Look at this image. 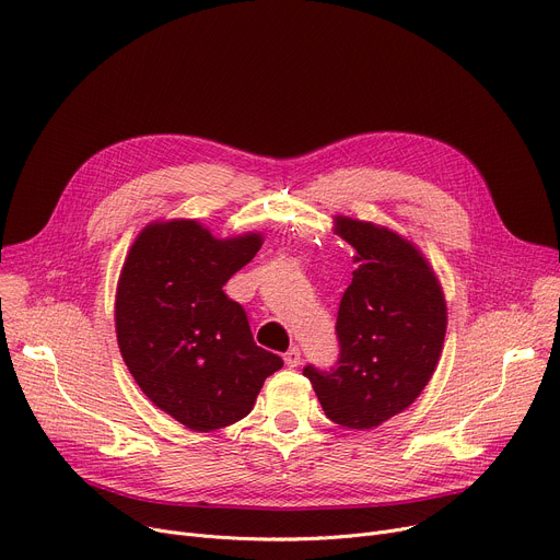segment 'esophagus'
<instances>
[{"instance_id":"1","label":"esophagus","mask_w":560,"mask_h":560,"mask_svg":"<svg viewBox=\"0 0 560 560\" xmlns=\"http://www.w3.org/2000/svg\"><path fill=\"white\" fill-rule=\"evenodd\" d=\"M284 363L289 365V368H298L300 365V348H289L287 352H284Z\"/></svg>"}]
</instances>
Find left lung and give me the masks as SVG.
I'll list each match as a JSON object with an SVG mask.
<instances>
[{"mask_svg":"<svg viewBox=\"0 0 560 560\" xmlns=\"http://www.w3.org/2000/svg\"><path fill=\"white\" fill-rule=\"evenodd\" d=\"M336 235L354 246L359 265L338 305V359L303 374L334 423L368 430L406 410L433 376L446 303L433 269L397 233L336 218Z\"/></svg>","mask_w":560,"mask_h":560,"instance_id":"1","label":"left lung"}]
</instances>
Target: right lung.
Instances as JSON below:
<instances>
[{
  "label": "right lung",
  "mask_w": 560,
  "mask_h": 560,
  "mask_svg": "<svg viewBox=\"0 0 560 560\" xmlns=\"http://www.w3.org/2000/svg\"><path fill=\"white\" fill-rule=\"evenodd\" d=\"M260 235L214 240L197 222L150 224L116 291L122 361L154 406L208 433L244 419L282 359L255 346L224 284L260 250Z\"/></svg>",
  "instance_id": "obj_1"
}]
</instances>
